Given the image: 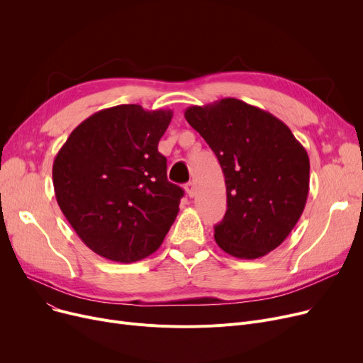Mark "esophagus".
Returning a JSON list of instances; mask_svg holds the SVG:
<instances>
[{"label":"esophagus","instance_id":"esophagus-1","mask_svg":"<svg viewBox=\"0 0 363 363\" xmlns=\"http://www.w3.org/2000/svg\"><path fill=\"white\" fill-rule=\"evenodd\" d=\"M185 189H186V194L189 197H194L197 194V186H196V182L194 181H189L186 185H185Z\"/></svg>","mask_w":363,"mask_h":363}]
</instances>
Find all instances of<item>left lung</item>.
Instances as JSON below:
<instances>
[{"label":"left lung","mask_w":363,"mask_h":363,"mask_svg":"<svg viewBox=\"0 0 363 363\" xmlns=\"http://www.w3.org/2000/svg\"><path fill=\"white\" fill-rule=\"evenodd\" d=\"M185 119L213 150L225 177L228 208L215 226L218 245L238 259L268 255L306 206V150L274 114L237 99L191 106Z\"/></svg>","instance_id":"left-lung-1"}]
</instances>
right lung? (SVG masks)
Listing matches in <instances>:
<instances>
[{
  "label": "right lung",
  "instance_id": "right-lung-1",
  "mask_svg": "<svg viewBox=\"0 0 363 363\" xmlns=\"http://www.w3.org/2000/svg\"><path fill=\"white\" fill-rule=\"evenodd\" d=\"M172 110L122 104L76 126L52 164L57 203L86 247L113 262L155 253L179 212L184 189L167 181L159 141Z\"/></svg>",
  "mask_w": 363,
  "mask_h": 363
}]
</instances>
